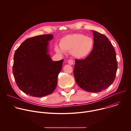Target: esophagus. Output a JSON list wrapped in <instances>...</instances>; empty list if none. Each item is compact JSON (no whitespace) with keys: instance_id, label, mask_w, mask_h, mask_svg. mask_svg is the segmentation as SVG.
Listing matches in <instances>:
<instances>
[{"instance_id":"obj_1","label":"esophagus","mask_w":131,"mask_h":131,"mask_svg":"<svg viewBox=\"0 0 131 131\" xmlns=\"http://www.w3.org/2000/svg\"><path fill=\"white\" fill-rule=\"evenodd\" d=\"M68 63L69 65H72L73 64V61L72 60H71V59L69 60H68Z\"/></svg>"}]
</instances>
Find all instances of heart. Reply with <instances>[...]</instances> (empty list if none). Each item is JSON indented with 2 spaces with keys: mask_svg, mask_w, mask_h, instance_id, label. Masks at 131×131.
Instances as JSON below:
<instances>
[{
  "mask_svg": "<svg viewBox=\"0 0 131 131\" xmlns=\"http://www.w3.org/2000/svg\"><path fill=\"white\" fill-rule=\"evenodd\" d=\"M60 48L55 47V50L58 53L63 52H71L72 55L75 58L81 59L85 58L93 50L94 41L89 37L81 34L68 35L61 39Z\"/></svg>",
  "mask_w": 131,
  "mask_h": 131,
  "instance_id": "heart-1",
  "label": "heart"
}]
</instances>
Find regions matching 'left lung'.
I'll return each mask as SVG.
<instances>
[{
  "label": "left lung",
  "instance_id": "left-lung-1",
  "mask_svg": "<svg viewBox=\"0 0 131 131\" xmlns=\"http://www.w3.org/2000/svg\"><path fill=\"white\" fill-rule=\"evenodd\" d=\"M94 47L84 60H75L73 74L78 85L90 92L108 88L115 79L118 68L115 49L107 37L95 30Z\"/></svg>",
  "mask_w": 131,
  "mask_h": 131
}]
</instances>
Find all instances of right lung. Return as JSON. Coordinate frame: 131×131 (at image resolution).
I'll list each match as a JSON object with an SVG mask.
<instances>
[{"mask_svg": "<svg viewBox=\"0 0 131 131\" xmlns=\"http://www.w3.org/2000/svg\"><path fill=\"white\" fill-rule=\"evenodd\" d=\"M52 35L25 40L15 52L12 72L16 83L25 94L35 97L49 95L57 85L63 60L53 61L48 52Z\"/></svg>", "mask_w": 131, "mask_h": 131, "instance_id": "right-lung-1", "label": "right lung"}]
</instances>
